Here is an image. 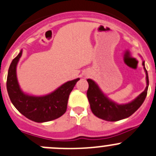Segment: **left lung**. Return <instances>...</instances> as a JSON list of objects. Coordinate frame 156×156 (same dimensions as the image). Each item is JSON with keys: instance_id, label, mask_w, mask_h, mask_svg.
<instances>
[{"instance_id": "left-lung-1", "label": "left lung", "mask_w": 156, "mask_h": 156, "mask_svg": "<svg viewBox=\"0 0 156 156\" xmlns=\"http://www.w3.org/2000/svg\"><path fill=\"white\" fill-rule=\"evenodd\" d=\"M143 66L146 72V88L144 91L142 92L135 99L126 104H120L112 101L104 94L94 81L90 78L87 80L89 84L87 91V99L90 104V110L97 117L107 121H118L130 116L140 108L146 99L149 87V77L145 67L144 61H143Z\"/></svg>"}]
</instances>
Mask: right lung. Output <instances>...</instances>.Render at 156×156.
<instances>
[{
	"mask_svg": "<svg viewBox=\"0 0 156 156\" xmlns=\"http://www.w3.org/2000/svg\"><path fill=\"white\" fill-rule=\"evenodd\" d=\"M22 52L21 49L12 61L7 74V90L12 104L20 113L36 123H44L58 118L66 113L69 94L80 78L67 81L54 91L43 96L25 93L20 87L16 76V66Z\"/></svg>",
	"mask_w": 156,
	"mask_h": 156,
	"instance_id": "add662e5",
	"label": "right lung"
}]
</instances>
